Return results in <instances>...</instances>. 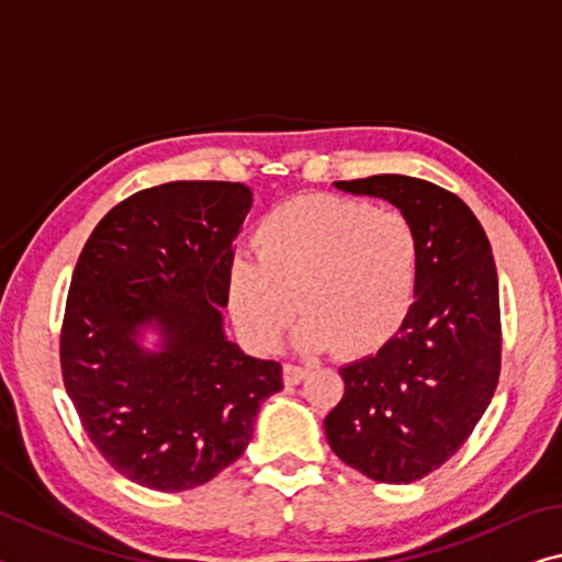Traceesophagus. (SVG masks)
Masks as SVG:
<instances>
[{"label": "esophagus", "mask_w": 562, "mask_h": 562, "mask_svg": "<svg viewBox=\"0 0 562 562\" xmlns=\"http://www.w3.org/2000/svg\"><path fill=\"white\" fill-rule=\"evenodd\" d=\"M284 385H297V382H302L307 378L310 368H305V364H295V362H288L284 364Z\"/></svg>", "instance_id": "esophagus-1"}]
</instances>
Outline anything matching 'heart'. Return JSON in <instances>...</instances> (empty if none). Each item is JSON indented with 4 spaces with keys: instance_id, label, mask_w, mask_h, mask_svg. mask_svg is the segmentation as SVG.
I'll return each instance as SVG.
<instances>
[{
    "instance_id": "heart-1",
    "label": "heart",
    "mask_w": 562,
    "mask_h": 562,
    "mask_svg": "<svg viewBox=\"0 0 562 562\" xmlns=\"http://www.w3.org/2000/svg\"><path fill=\"white\" fill-rule=\"evenodd\" d=\"M257 255L229 262V313L255 350H272L300 310L305 350H378L403 327L420 280V243L405 215L364 200L310 194L255 229Z\"/></svg>"
}]
</instances>
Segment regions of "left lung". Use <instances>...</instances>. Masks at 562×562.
<instances>
[{
	"mask_svg": "<svg viewBox=\"0 0 562 562\" xmlns=\"http://www.w3.org/2000/svg\"><path fill=\"white\" fill-rule=\"evenodd\" d=\"M382 198L413 222L420 280L395 337L340 370L345 395L325 417L345 465L387 485L415 483L460 450L501 378V295L487 235L442 187L405 175L335 182Z\"/></svg>",
	"mask_w": 562,
	"mask_h": 562,
	"instance_id": "obj_1",
	"label": "left lung"
}]
</instances>
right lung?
Returning <instances> with one entry per match:
<instances>
[{
    "instance_id": "right-lung-1",
    "label": "right lung",
    "mask_w": 562,
    "mask_h": 562,
    "mask_svg": "<svg viewBox=\"0 0 562 562\" xmlns=\"http://www.w3.org/2000/svg\"><path fill=\"white\" fill-rule=\"evenodd\" d=\"M252 207L239 182H167L112 207L69 284L59 362L102 458L162 493L204 485L243 456L282 364L222 329L233 243ZM155 326L159 351L138 345Z\"/></svg>"
}]
</instances>
